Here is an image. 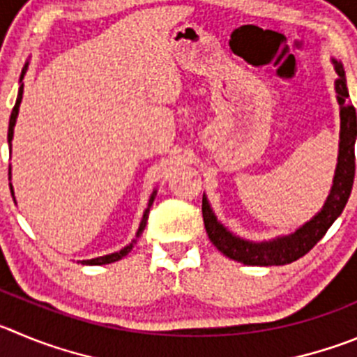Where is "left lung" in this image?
I'll use <instances>...</instances> for the list:
<instances>
[{"label":"left lung","instance_id":"left-lung-1","mask_svg":"<svg viewBox=\"0 0 357 357\" xmlns=\"http://www.w3.org/2000/svg\"><path fill=\"white\" fill-rule=\"evenodd\" d=\"M335 65L338 79L335 81L336 100L340 105V142H338V160H336L335 176L329 195L326 199L321 211L315 213L308 222L296 229L294 232L285 236H276L268 241H250V239L236 236L229 231L213 211L206 194L202 195V218L204 227L213 245L225 255V257L238 261L246 266H284L298 261L310 250L314 248L322 236L328 232L333 222L342 215L349 195L352 192L356 172L354 144L357 137V119L356 109L347 102L349 89L345 79L344 65L331 59Z\"/></svg>","mask_w":357,"mask_h":357}]
</instances>
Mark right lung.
<instances>
[{
    "mask_svg": "<svg viewBox=\"0 0 357 357\" xmlns=\"http://www.w3.org/2000/svg\"><path fill=\"white\" fill-rule=\"evenodd\" d=\"M26 70H28V65L24 66V70H22L21 73V88H19V93H17V100H15V105H13V111H12V116H10V123H8V148H10V153H12V139H13V126H15V121H17V116H19V105H21V100H22V93H24V82H22V79H24V73ZM8 179H12V169L8 171ZM10 192H12V197H13V186L12 183H10ZM156 197V190H153L151 197H149L148 201V208L144 209V213H142V218H141V224H139V229L137 232H135V239H132V243H128V245L125 246V248H121L119 252H114V254H109V255H102V257H95V259H88V261H81L82 264H89V266H102V264H111V262H116L119 261V259L126 257V255L130 254V250L135 246V243H137L139 236L144 232L146 229V224H148V216H149V208L153 206V201H155ZM13 202H15V197H13Z\"/></svg>",
    "mask_w": 357,
    "mask_h": 357,
    "instance_id": "1",
    "label": "right lung"
}]
</instances>
